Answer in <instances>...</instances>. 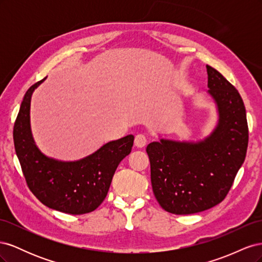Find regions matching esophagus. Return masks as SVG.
<instances>
[{
	"instance_id": "1",
	"label": "esophagus",
	"mask_w": 262,
	"mask_h": 262,
	"mask_svg": "<svg viewBox=\"0 0 262 262\" xmlns=\"http://www.w3.org/2000/svg\"><path fill=\"white\" fill-rule=\"evenodd\" d=\"M146 142H147V140H146V137L144 136V134H138L136 139H134V145L139 148H142L146 145Z\"/></svg>"
}]
</instances>
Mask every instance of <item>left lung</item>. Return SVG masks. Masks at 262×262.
<instances>
[{
	"label": "left lung",
	"mask_w": 262,
	"mask_h": 262,
	"mask_svg": "<svg viewBox=\"0 0 262 262\" xmlns=\"http://www.w3.org/2000/svg\"><path fill=\"white\" fill-rule=\"evenodd\" d=\"M207 72L209 94L219 112L216 128L196 143L162 139L146 147L156 200L177 215L223 201L247 152L248 124L238 91L215 69L207 66Z\"/></svg>",
	"instance_id": "left-lung-1"
}]
</instances>
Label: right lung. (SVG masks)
<instances>
[{
    "label": "right lung",
    "mask_w": 262,
    "mask_h": 262,
    "mask_svg": "<svg viewBox=\"0 0 262 262\" xmlns=\"http://www.w3.org/2000/svg\"><path fill=\"white\" fill-rule=\"evenodd\" d=\"M45 80L29 87L14 123V145L24 177L46 207L73 215L93 212L105 200L118 165L131 152L134 137L130 134L109 142L76 162L47 157L35 144L29 117L31 95Z\"/></svg>",
    "instance_id": "right-lung-1"
}]
</instances>
